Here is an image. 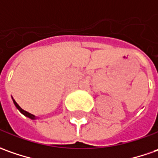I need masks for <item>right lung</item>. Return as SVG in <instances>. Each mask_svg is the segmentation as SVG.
I'll return each instance as SVG.
<instances>
[{"mask_svg":"<svg viewBox=\"0 0 158 158\" xmlns=\"http://www.w3.org/2000/svg\"><path fill=\"white\" fill-rule=\"evenodd\" d=\"M13 101H14L15 106H16V108H17V109H18V110H19V111L21 112V113H22L23 114H24L25 116L29 117V118H30V119H32V120H35V115H33V114H30L29 112L25 111V110H23V108H21V106H20L19 105H18V104L16 103V102H15V100H13Z\"/></svg>","mask_w":158,"mask_h":158,"instance_id":"1","label":"right lung"}]
</instances>
